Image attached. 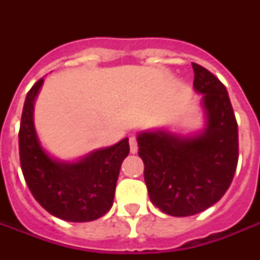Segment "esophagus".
<instances>
[{
	"label": "esophagus",
	"mask_w": 260,
	"mask_h": 260,
	"mask_svg": "<svg viewBox=\"0 0 260 260\" xmlns=\"http://www.w3.org/2000/svg\"><path fill=\"white\" fill-rule=\"evenodd\" d=\"M129 150L132 154L138 152V139L135 138V136H131L129 138Z\"/></svg>",
	"instance_id": "obj_1"
}]
</instances>
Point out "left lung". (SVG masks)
Masks as SVG:
<instances>
[{"mask_svg":"<svg viewBox=\"0 0 260 260\" xmlns=\"http://www.w3.org/2000/svg\"><path fill=\"white\" fill-rule=\"evenodd\" d=\"M191 66L194 90L202 94L204 131L193 136L165 129L138 135L151 202L175 217L214 205L230 187L239 159L238 122L225 86L205 67Z\"/></svg>","mask_w":260,"mask_h":260,"instance_id":"1","label":"left lung"}]
</instances>
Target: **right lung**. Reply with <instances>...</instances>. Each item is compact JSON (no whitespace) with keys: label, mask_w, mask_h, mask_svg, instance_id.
<instances>
[{"label":"right lung","mask_w":260,"mask_h":260,"mask_svg":"<svg viewBox=\"0 0 260 260\" xmlns=\"http://www.w3.org/2000/svg\"><path fill=\"white\" fill-rule=\"evenodd\" d=\"M43 78L28 91L18 132L20 163L35 200L52 216L66 221H93L113 205L122 160L129 154L128 139L95 150L77 162H60L47 154L34 124V104Z\"/></svg>","instance_id":"obj_1"}]
</instances>
